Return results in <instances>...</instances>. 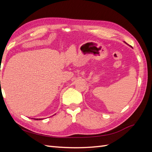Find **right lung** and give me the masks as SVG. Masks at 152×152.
Instances as JSON below:
<instances>
[{
	"instance_id": "obj_1",
	"label": "right lung",
	"mask_w": 152,
	"mask_h": 152,
	"mask_svg": "<svg viewBox=\"0 0 152 152\" xmlns=\"http://www.w3.org/2000/svg\"><path fill=\"white\" fill-rule=\"evenodd\" d=\"M34 119H35V120H42V119L40 118H34Z\"/></svg>"
}]
</instances>
